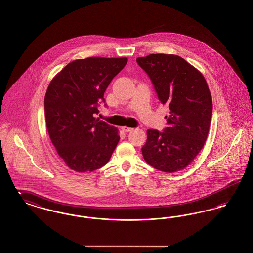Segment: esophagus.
<instances>
[{
	"label": "esophagus",
	"instance_id": "1",
	"mask_svg": "<svg viewBox=\"0 0 253 253\" xmlns=\"http://www.w3.org/2000/svg\"><path fill=\"white\" fill-rule=\"evenodd\" d=\"M122 131L125 132H131V131H132V128H131V127H127V126H123V127H122Z\"/></svg>",
	"mask_w": 253,
	"mask_h": 253
}]
</instances>
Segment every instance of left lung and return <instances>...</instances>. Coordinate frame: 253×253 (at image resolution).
<instances>
[{"mask_svg":"<svg viewBox=\"0 0 253 253\" xmlns=\"http://www.w3.org/2000/svg\"><path fill=\"white\" fill-rule=\"evenodd\" d=\"M163 105L169 109L163 132L147 130L142 147L145 161L164 172L187 167L207 139L212 99L203 75L176 55L151 54L137 58Z\"/></svg>","mask_w":253,"mask_h":253,"instance_id":"8db88e82","label":"left lung"}]
</instances>
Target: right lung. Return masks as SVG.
Wrapping results in <instances>:
<instances>
[{
  "label": "right lung",
  "mask_w": 253,
  "mask_h": 253,
  "mask_svg": "<svg viewBox=\"0 0 253 253\" xmlns=\"http://www.w3.org/2000/svg\"><path fill=\"white\" fill-rule=\"evenodd\" d=\"M127 61L98 57L74 60L49 84L44 97L49 136L75 171H93L105 165L120 141L117 128L96 116L99 104L105 102V90Z\"/></svg>",
  "instance_id": "1"
}]
</instances>
